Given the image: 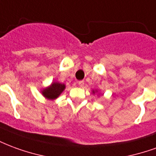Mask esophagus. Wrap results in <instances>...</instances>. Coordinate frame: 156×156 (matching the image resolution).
Instances as JSON below:
<instances>
[{
	"label": "esophagus",
	"instance_id": "34e87169",
	"mask_svg": "<svg viewBox=\"0 0 156 156\" xmlns=\"http://www.w3.org/2000/svg\"><path fill=\"white\" fill-rule=\"evenodd\" d=\"M78 83L80 87H83V85H84V81H79Z\"/></svg>",
	"mask_w": 156,
	"mask_h": 156
}]
</instances>
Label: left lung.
I'll return each mask as SVG.
<instances>
[{"mask_svg": "<svg viewBox=\"0 0 156 156\" xmlns=\"http://www.w3.org/2000/svg\"><path fill=\"white\" fill-rule=\"evenodd\" d=\"M93 93H94V91H93Z\"/></svg>", "mask_w": 156, "mask_h": 156, "instance_id": "8db88e82", "label": "left lung"}]
</instances>
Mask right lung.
Segmentation results:
<instances>
[{"mask_svg": "<svg viewBox=\"0 0 156 156\" xmlns=\"http://www.w3.org/2000/svg\"><path fill=\"white\" fill-rule=\"evenodd\" d=\"M64 89L65 84L60 83L58 82H54L49 87L44 88L41 91V94L46 98L50 99V100H53L55 98H58V96L63 92Z\"/></svg>", "mask_w": 156, "mask_h": 156, "instance_id": "add662e5", "label": "right lung"}]
</instances>
